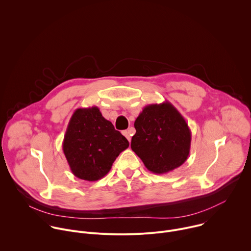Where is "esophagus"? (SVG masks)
Listing matches in <instances>:
<instances>
[{
  "label": "esophagus",
  "mask_w": 251,
  "mask_h": 251,
  "mask_svg": "<svg viewBox=\"0 0 251 251\" xmlns=\"http://www.w3.org/2000/svg\"><path fill=\"white\" fill-rule=\"evenodd\" d=\"M123 135H125V136L126 137V139L130 142L131 137H130V134H129V131H128V130H124V131H123Z\"/></svg>",
  "instance_id": "34e87169"
}]
</instances>
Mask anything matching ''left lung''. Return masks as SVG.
Listing matches in <instances>:
<instances>
[{
	"instance_id": "8db88e82",
	"label": "left lung",
	"mask_w": 251,
	"mask_h": 251,
	"mask_svg": "<svg viewBox=\"0 0 251 251\" xmlns=\"http://www.w3.org/2000/svg\"><path fill=\"white\" fill-rule=\"evenodd\" d=\"M136 129L130 147L150 172L167 174L187 159L191 131L169 101L145 106L134 122Z\"/></svg>"
}]
</instances>
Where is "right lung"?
Returning <instances> with one entry per match:
<instances>
[{
    "label": "right lung",
    "mask_w": 251,
    "mask_h": 251,
    "mask_svg": "<svg viewBox=\"0 0 251 251\" xmlns=\"http://www.w3.org/2000/svg\"><path fill=\"white\" fill-rule=\"evenodd\" d=\"M128 145L127 139L93 106L75 111L66 130L63 151L76 177L95 181L110 172L116 158Z\"/></svg>",
    "instance_id": "add662e5"
}]
</instances>
